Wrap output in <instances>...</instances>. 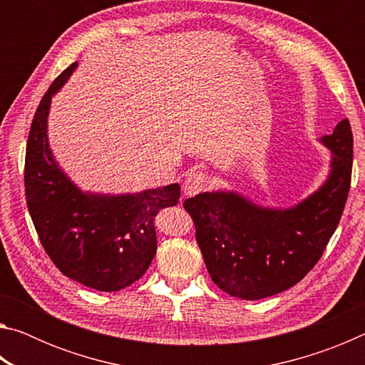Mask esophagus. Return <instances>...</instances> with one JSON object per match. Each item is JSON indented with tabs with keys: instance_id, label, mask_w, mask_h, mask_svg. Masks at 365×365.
<instances>
[{
	"instance_id": "1",
	"label": "esophagus",
	"mask_w": 365,
	"mask_h": 365,
	"mask_svg": "<svg viewBox=\"0 0 365 365\" xmlns=\"http://www.w3.org/2000/svg\"><path fill=\"white\" fill-rule=\"evenodd\" d=\"M209 185V177L205 172H191V174L185 178L183 182V195L185 196H195L201 191H205Z\"/></svg>"
}]
</instances>
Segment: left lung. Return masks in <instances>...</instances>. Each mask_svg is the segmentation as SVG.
Listing matches in <instances>:
<instances>
[{"label": "left lung", "mask_w": 365, "mask_h": 365, "mask_svg": "<svg viewBox=\"0 0 365 365\" xmlns=\"http://www.w3.org/2000/svg\"><path fill=\"white\" fill-rule=\"evenodd\" d=\"M330 150L327 180L292 207H265L237 191H206L185 200L212 282L248 301L292 288L317 264L348 200L353 132L348 119L319 138Z\"/></svg>", "instance_id": "8db88e82"}]
</instances>
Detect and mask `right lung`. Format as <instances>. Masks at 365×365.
I'll use <instances>...</instances> for the list:
<instances>
[{
  "mask_svg": "<svg viewBox=\"0 0 365 365\" xmlns=\"http://www.w3.org/2000/svg\"><path fill=\"white\" fill-rule=\"evenodd\" d=\"M76 67L54 80L34 115L24 174L27 206L43 248L66 277L98 292H119L150 267L158 248L154 217L177 205L180 185L103 195L82 191L67 177L49 148L48 114Z\"/></svg>",
  "mask_w": 365,
  "mask_h": 365,
  "instance_id": "right-lung-1",
  "label": "right lung"
}]
</instances>
